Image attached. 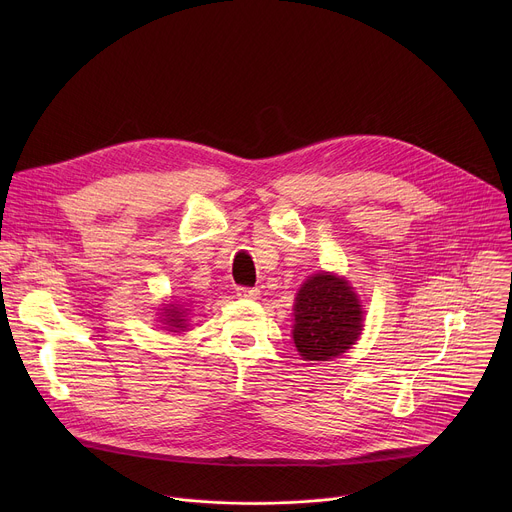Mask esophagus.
Listing matches in <instances>:
<instances>
[{"label": "esophagus", "instance_id": "34e87169", "mask_svg": "<svg viewBox=\"0 0 512 512\" xmlns=\"http://www.w3.org/2000/svg\"><path fill=\"white\" fill-rule=\"evenodd\" d=\"M237 296L241 300H257L259 298V289L257 287H237Z\"/></svg>", "mask_w": 512, "mask_h": 512}]
</instances>
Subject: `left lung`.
Wrapping results in <instances>:
<instances>
[{"mask_svg": "<svg viewBox=\"0 0 512 512\" xmlns=\"http://www.w3.org/2000/svg\"><path fill=\"white\" fill-rule=\"evenodd\" d=\"M362 306L354 287L334 273L312 275L294 304V344L304 360H330L356 344Z\"/></svg>", "mask_w": 512, "mask_h": 512, "instance_id": "1", "label": "left lung"}]
</instances>
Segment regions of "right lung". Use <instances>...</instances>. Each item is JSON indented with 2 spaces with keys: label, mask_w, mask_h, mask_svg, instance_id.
Returning a JSON list of instances; mask_svg holds the SVG:
<instances>
[{
  "label": "right lung",
  "mask_w": 512,
  "mask_h": 512,
  "mask_svg": "<svg viewBox=\"0 0 512 512\" xmlns=\"http://www.w3.org/2000/svg\"><path fill=\"white\" fill-rule=\"evenodd\" d=\"M162 316V322L164 326L170 330V332H180V330H186V316H188V308H184L182 304H166L164 312L160 314Z\"/></svg>",
  "instance_id": "1"
}]
</instances>
